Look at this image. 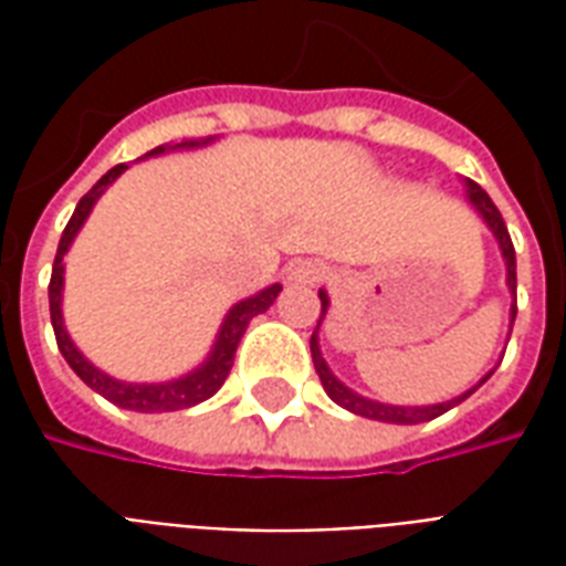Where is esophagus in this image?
Segmentation results:
<instances>
[{
    "label": "esophagus",
    "instance_id": "34e87169",
    "mask_svg": "<svg viewBox=\"0 0 566 566\" xmlns=\"http://www.w3.org/2000/svg\"><path fill=\"white\" fill-rule=\"evenodd\" d=\"M327 279V266L318 260H300L287 272V282L291 284H321Z\"/></svg>",
    "mask_w": 566,
    "mask_h": 566
}]
</instances>
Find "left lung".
Returning a JSON list of instances; mask_svg holds the SVG:
<instances>
[{"mask_svg":"<svg viewBox=\"0 0 566 566\" xmlns=\"http://www.w3.org/2000/svg\"><path fill=\"white\" fill-rule=\"evenodd\" d=\"M463 185H467V199H470V206L479 211V218H482V221L488 223V230L494 233V239H497V245H500V254H503V263H506V287H510V294H512V308H510V331H512V324H515V248H512L510 230H506V223H503V218H500L497 206L491 202V197H488L482 187L475 185V181H470V178H463ZM318 296H321V318H324V315H327V308H331V296H327V291H318ZM321 318L315 333H312V343H308L315 373H318L321 385H324V391H327V397H331L333 403H339L343 409H348V412H355V416L360 418H373V421H385V424H421V421H433V418L446 416L449 409L463 403V400H467L475 388H482V385L491 379V373H494V369H491L488 376L479 379V385H473L470 391H463L461 397H451V400H446V403H430V406L379 403V400L360 397V394L352 391L348 385H343V381L333 376V369L327 367V360L321 357V345H318Z\"/></svg>","mask_w":566,"mask_h":566,"instance_id":"1","label":"left lung"}]
</instances>
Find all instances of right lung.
I'll use <instances>...</instances> for the list:
<instances>
[{
  "instance_id": "right-lung-1",
  "label": "right lung",
  "mask_w": 566,
  "mask_h": 566,
  "mask_svg": "<svg viewBox=\"0 0 566 566\" xmlns=\"http://www.w3.org/2000/svg\"><path fill=\"white\" fill-rule=\"evenodd\" d=\"M211 139L202 142H181V145H160V148L148 150L145 157H157V154H166V150L175 148H199V145H209ZM129 166L127 163H120L115 169H108V172L96 181V185L81 197V202L75 206V214L69 218L66 230L60 235V245H56V258H54V270H51V284H48V300H51V324H54V336L56 345H60V352L66 357V364L75 369V376H78L87 388H93L96 394H103L108 403L120 406V409H133V412H175V409H190V406L202 403V400H209L211 394H218V388L223 385V379L230 376V367H233V357L235 348H239V339L245 336L248 324L254 315L260 312H266V308L275 303V296L282 294V284H270V287H263L260 294L245 296V300H239L221 321V331L214 336V345H211L209 357L199 364L197 369H190L185 376H178V379L169 381H124L115 379V376H108L99 367H93L87 357L81 355L78 345L72 343V336L66 331V321H63V272H66V251L75 242V235L84 227V221L91 218L93 206H96V199L103 197L108 185H115L120 175L127 172Z\"/></svg>"
}]
</instances>
